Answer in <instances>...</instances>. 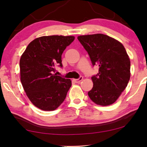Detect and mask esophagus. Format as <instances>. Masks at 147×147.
<instances>
[{
  "instance_id": "obj_1",
  "label": "esophagus",
  "mask_w": 147,
  "mask_h": 147,
  "mask_svg": "<svg viewBox=\"0 0 147 147\" xmlns=\"http://www.w3.org/2000/svg\"><path fill=\"white\" fill-rule=\"evenodd\" d=\"M82 80H83V77H82V76H80V77L78 78V79L74 80V82H75L76 83H80V82H81Z\"/></svg>"
}]
</instances>
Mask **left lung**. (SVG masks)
<instances>
[{
	"label": "left lung",
	"mask_w": 147,
	"mask_h": 147,
	"mask_svg": "<svg viewBox=\"0 0 147 147\" xmlns=\"http://www.w3.org/2000/svg\"><path fill=\"white\" fill-rule=\"evenodd\" d=\"M88 52L92 65L99 66V72L92 77L93 88L88 96L94 103L108 106L114 103L128 85L130 61L123 45L104 35L78 37Z\"/></svg>",
	"instance_id": "1"
}]
</instances>
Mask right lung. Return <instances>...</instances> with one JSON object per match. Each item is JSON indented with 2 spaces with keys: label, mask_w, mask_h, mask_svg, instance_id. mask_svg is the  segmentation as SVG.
I'll use <instances>...</instances> for the list:
<instances>
[{
  "label": "right lung",
  "mask_w": 147,
  "mask_h": 147,
  "mask_svg": "<svg viewBox=\"0 0 147 147\" xmlns=\"http://www.w3.org/2000/svg\"><path fill=\"white\" fill-rule=\"evenodd\" d=\"M74 36H43L31 41L20 59L21 82L26 94L36 107L45 111L61 105L71 81L56 76L62 67L61 55L74 41Z\"/></svg>",
  "instance_id": "obj_1"
}]
</instances>
